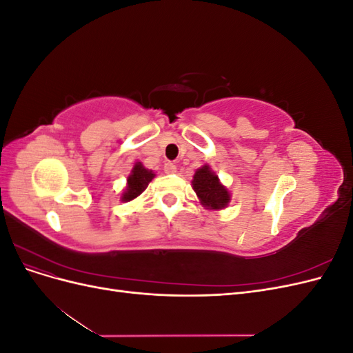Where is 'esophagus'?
Here are the masks:
<instances>
[{
  "label": "esophagus",
  "mask_w": 353,
  "mask_h": 353,
  "mask_svg": "<svg viewBox=\"0 0 353 353\" xmlns=\"http://www.w3.org/2000/svg\"><path fill=\"white\" fill-rule=\"evenodd\" d=\"M165 172H166V174H174V172H176V165L172 163V162H166V163H165Z\"/></svg>",
  "instance_id": "34e87169"
}]
</instances>
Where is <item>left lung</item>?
<instances>
[{
  "label": "left lung",
  "mask_w": 353,
  "mask_h": 353,
  "mask_svg": "<svg viewBox=\"0 0 353 353\" xmlns=\"http://www.w3.org/2000/svg\"><path fill=\"white\" fill-rule=\"evenodd\" d=\"M191 184H193V190L196 191L200 203L206 209L219 210L228 206L231 200L230 191L221 184L218 175L213 172L209 165L196 170Z\"/></svg>",
  "instance_id": "1"
}]
</instances>
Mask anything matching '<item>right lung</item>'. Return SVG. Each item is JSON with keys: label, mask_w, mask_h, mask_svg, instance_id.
Segmentation results:
<instances>
[{"label": "right lung", "mask_w": 353, "mask_h": 353, "mask_svg": "<svg viewBox=\"0 0 353 353\" xmlns=\"http://www.w3.org/2000/svg\"><path fill=\"white\" fill-rule=\"evenodd\" d=\"M153 178H154L153 170H148L143 166L141 162H137L131 170V175L126 179V188L123 190L121 200L131 201L135 197L140 196Z\"/></svg>", "instance_id": "right-lung-1"}]
</instances>
